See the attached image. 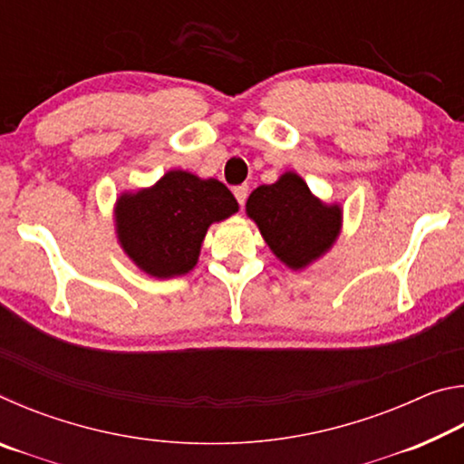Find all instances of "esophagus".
Returning a JSON list of instances; mask_svg holds the SVG:
<instances>
[{
	"instance_id": "34e87169",
	"label": "esophagus",
	"mask_w": 464,
	"mask_h": 464,
	"mask_svg": "<svg viewBox=\"0 0 464 464\" xmlns=\"http://www.w3.org/2000/svg\"><path fill=\"white\" fill-rule=\"evenodd\" d=\"M233 194H235V198H237V202L241 204H246V200H247V194H249V188L243 184V186H237V188H233Z\"/></svg>"
}]
</instances>
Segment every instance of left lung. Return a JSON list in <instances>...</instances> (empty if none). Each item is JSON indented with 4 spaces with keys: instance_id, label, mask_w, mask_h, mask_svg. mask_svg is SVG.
<instances>
[{
    "instance_id": "left-lung-1",
    "label": "left lung",
    "mask_w": 464,
    "mask_h": 464,
    "mask_svg": "<svg viewBox=\"0 0 464 464\" xmlns=\"http://www.w3.org/2000/svg\"><path fill=\"white\" fill-rule=\"evenodd\" d=\"M272 254L290 270H304L334 247L342 233V207L309 190L296 171H285L274 184L257 186L246 202Z\"/></svg>"
}]
</instances>
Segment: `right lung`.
I'll return each instance as SVG.
<instances>
[{"label": "right lung", "mask_w": 464, "mask_h": 464, "mask_svg": "<svg viewBox=\"0 0 464 464\" xmlns=\"http://www.w3.org/2000/svg\"><path fill=\"white\" fill-rule=\"evenodd\" d=\"M237 210L235 196L218 179L169 169L153 186L121 192L114 204L116 239L149 276H184L198 264L208 227Z\"/></svg>", "instance_id": "right-lung-1"}]
</instances>
